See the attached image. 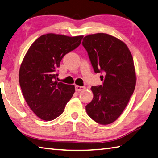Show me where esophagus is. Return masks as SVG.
<instances>
[{
    "instance_id": "34e87169",
    "label": "esophagus",
    "mask_w": 158,
    "mask_h": 158,
    "mask_svg": "<svg viewBox=\"0 0 158 158\" xmlns=\"http://www.w3.org/2000/svg\"><path fill=\"white\" fill-rule=\"evenodd\" d=\"M85 89V87L83 86H79V85H75V90L77 91H80V90H83Z\"/></svg>"
}]
</instances>
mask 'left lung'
Here are the masks:
<instances>
[{"mask_svg": "<svg viewBox=\"0 0 158 158\" xmlns=\"http://www.w3.org/2000/svg\"><path fill=\"white\" fill-rule=\"evenodd\" d=\"M82 45L94 73H103L100 77L103 84L91 87L93 99L85 110L94 122L111 124L121 115L135 88L133 56L124 42L108 34L88 35Z\"/></svg>", "mask_w": 158, "mask_h": 158, "instance_id": "obj_1", "label": "left lung"}]
</instances>
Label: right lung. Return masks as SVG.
Segmentation results:
<instances>
[{"label": "right lung", "instance_id": "1", "mask_svg": "<svg viewBox=\"0 0 158 158\" xmlns=\"http://www.w3.org/2000/svg\"><path fill=\"white\" fill-rule=\"evenodd\" d=\"M83 36L46 34L28 49L20 68L19 78L23 97L40 119L51 121L63 113L74 92V85L57 82V68L65 54L79 46Z\"/></svg>", "mask_w": 158, "mask_h": 158}]
</instances>
